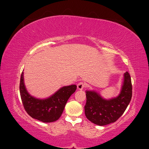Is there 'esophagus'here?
<instances>
[{"instance_id":"34e87169","label":"esophagus","mask_w":149,"mask_h":149,"mask_svg":"<svg viewBox=\"0 0 149 149\" xmlns=\"http://www.w3.org/2000/svg\"><path fill=\"white\" fill-rule=\"evenodd\" d=\"M85 87V83H83V82H80V83H79L77 84V88L79 90H82Z\"/></svg>"}]
</instances>
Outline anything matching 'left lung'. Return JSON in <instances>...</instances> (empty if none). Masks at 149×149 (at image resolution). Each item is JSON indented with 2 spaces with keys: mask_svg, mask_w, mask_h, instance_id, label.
Returning a JSON list of instances; mask_svg holds the SVG:
<instances>
[{
  "mask_svg": "<svg viewBox=\"0 0 149 149\" xmlns=\"http://www.w3.org/2000/svg\"><path fill=\"white\" fill-rule=\"evenodd\" d=\"M131 78L128 72L124 74V81L119 95L111 100L103 99L95 91H86L84 112L90 122L105 125L116 122L127 108L132 97Z\"/></svg>",
  "mask_w": 149,
  "mask_h": 149,
  "instance_id": "8db88e82",
  "label": "left lung"
}]
</instances>
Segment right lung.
Listing matches in <instances>:
<instances>
[{
	"instance_id": "right-lung-1",
	"label": "right lung",
	"mask_w": 149,
	"mask_h": 149,
	"mask_svg": "<svg viewBox=\"0 0 149 149\" xmlns=\"http://www.w3.org/2000/svg\"><path fill=\"white\" fill-rule=\"evenodd\" d=\"M24 73L22 72L20 93L26 111L32 118L43 122H53L61 116L69 97L77 89L76 85L64 86L47 99L40 100L27 93L24 83Z\"/></svg>"
}]
</instances>
